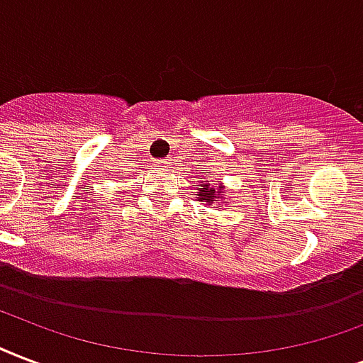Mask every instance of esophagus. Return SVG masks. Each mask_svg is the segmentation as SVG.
Returning a JSON list of instances; mask_svg holds the SVG:
<instances>
[{
    "label": "esophagus",
    "mask_w": 363,
    "mask_h": 363,
    "mask_svg": "<svg viewBox=\"0 0 363 363\" xmlns=\"http://www.w3.org/2000/svg\"><path fill=\"white\" fill-rule=\"evenodd\" d=\"M157 165H160V167H167V165H169V162H165V160H157Z\"/></svg>",
    "instance_id": "obj_1"
}]
</instances>
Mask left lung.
Segmentation results:
<instances>
[{
  "mask_svg": "<svg viewBox=\"0 0 363 363\" xmlns=\"http://www.w3.org/2000/svg\"><path fill=\"white\" fill-rule=\"evenodd\" d=\"M223 190H225L223 184H218L217 188V186H211V182L209 181H203L200 192L196 194V196H198V201H206V206H215V203H217V207L220 209V207L226 203V201H223V198H225Z\"/></svg>",
  "mask_w": 363,
  "mask_h": 363,
  "instance_id": "8db88e82",
  "label": "left lung"
}]
</instances>
